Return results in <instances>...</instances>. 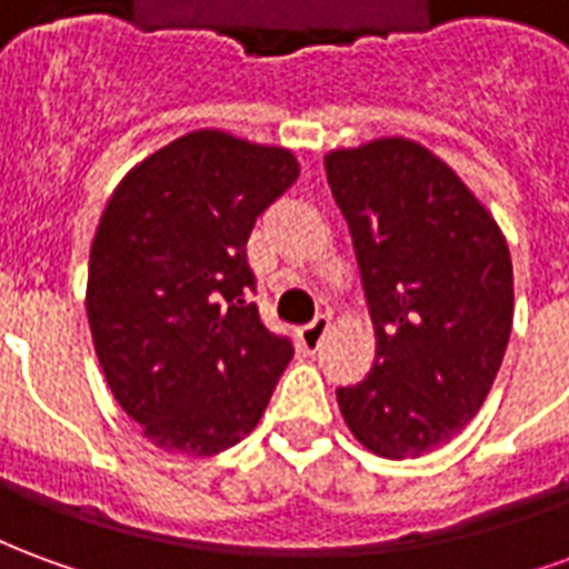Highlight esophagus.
<instances>
[{
    "label": "esophagus",
    "mask_w": 569,
    "mask_h": 569,
    "mask_svg": "<svg viewBox=\"0 0 569 569\" xmlns=\"http://www.w3.org/2000/svg\"><path fill=\"white\" fill-rule=\"evenodd\" d=\"M329 329H332V317H329V313H320V317L313 322H308L305 329H298V345H301V350H305V353H313V350L322 345V338H326Z\"/></svg>",
    "instance_id": "34e87169"
}]
</instances>
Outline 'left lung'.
<instances>
[{
  "instance_id": "8db88e82",
  "label": "left lung",
  "mask_w": 569,
  "mask_h": 569,
  "mask_svg": "<svg viewBox=\"0 0 569 569\" xmlns=\"http://www.w3.org/2000/svg\"><path fill=\"white\" fill-rule=\"evenodd\" d=\"M375 322V366L338 390L369 451L408 460L476 418L512 332V256L448 163L402 137L326 154Z\"/></svg>"
}]
</instances>
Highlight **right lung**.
Masks as SVG:
<instances>
[{
  "mask_svg": "<svg viewBox=\"0 0 569 569\" xmlns=\"http://www.w3.org/2000/svg\"><path fill=\"white\" fill-rule=\"evenodd\" d=\"M298 179L289 149L194 130L130 170L88 264L93 350L158 448L210 457L249 436L292 341L247 301L252 224Z\"/></svg>",
  "mask_w": 569,
  "mask_h": 569,
  "instance_id": "obj_1",
  "label": "right lung"
}]
</instances>
